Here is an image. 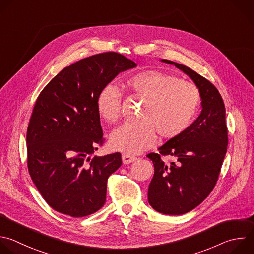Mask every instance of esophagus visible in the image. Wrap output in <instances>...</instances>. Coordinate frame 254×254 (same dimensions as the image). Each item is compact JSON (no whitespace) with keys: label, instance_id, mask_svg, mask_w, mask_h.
Here are the masks:
<instances>
[{"label":"esophagus","instance_id":"esophagus-1","mask_svg":"<svg viewBox=\"0 0 254 254\" xmlns=\"http://www.w3.org/2000/svg\"><path fill=\"white\" fill-rule=\"evenodd\" d=\"M122 158H123V162H124L125 164H128V163H130V162L136 160V157H135V156L129 155V154H127V153H123Z\"/></svg>","mask_w":254,"mask_h":254}]
</instances>
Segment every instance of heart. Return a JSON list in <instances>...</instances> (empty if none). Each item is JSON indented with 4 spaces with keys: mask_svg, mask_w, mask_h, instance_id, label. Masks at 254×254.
Wrapping results in <instances>:
<instances>
[{
    "mask_svg": "<svg viewBox=\"0 0 254 254\" xmlns=\"http://www.w3.org/2000/svg\"><path fill=\"white\" fill-rule=\"evenodd\" d=\"M125 84L132 95L143 99L139 121L126 123L112 131L110 145L126 153H139L153 144L156 132L163 139L182 135L195 121L201 108V95L193 83L157 69H144L128 75ZM122 94L107 84L96 101L97 112L108 123L121 115Z\"/></svg>",
    "mask_w": 254,
    "mask_h": 254,
    "instance_id": "b5f03b06",
    "label": "heart"
}]
</instances>
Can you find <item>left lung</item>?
I'll return each mask as SVG.
<instances>
[{
	"instance_id": "left-lung-1",
	"label": "left lung",
	"mask_w": 254,
	"mask_h": 254,
	"mask_svg": "<svg viewBox=\"0 0 254 254\" xmlns=\"http://www.w3.org/2000/svg\"><path fill=\"white\" fill-rule=\"evenodd\" d=\"M175 64L196 84L202 111L196 121L180 136L166 141L152 160L154 175L148 187V202L160 213L181 215L200 204L216 185L228 144L223 100L213 84L184 64ZM176 160L165 164L162 156Z\"/></svg>"
}]
</instances>
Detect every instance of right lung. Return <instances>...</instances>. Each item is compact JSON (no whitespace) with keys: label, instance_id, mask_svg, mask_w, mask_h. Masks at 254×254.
Wrapping results in <instances>:
<instances>
[{"label":"right lung","instance_id":"add662e5","mask_svg":"<svg viewBox=\"0 0 254 254\" xmlns=\"http://www.w3.org/2000/svg\"><path fill=\"white\" fill-rule=\"evenodd\" d=\"M135 63L116 52L79 60L62 69L39 95L27 130V162L38 190L55 210L90 215L106 202L120 152L90 157L105 138L96 101L100 91Z\"/></svg>","mask_w":254,"mask_h":254}]
</instances>
